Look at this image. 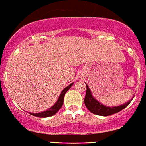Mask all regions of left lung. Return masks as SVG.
<instances>
[{
	"mask_svg": "<svg viewBox=\"0 0 146 146\" xmlns=\"http://www.w3.org/2000/svg\"><path fill=\"white\" fill-rule=\"evenodd\" d=\"M86 95H85V98H84V104H85V106H86L87 108L92 113L99 115V116L107 117V116H110V115L117 113L119 112V111H121L124 108H125L132 100H129V101L125 102L123 105H119V106H114V107L105 106V105L102 104L100 102H99L97 100H96L94 97V96L92 95L91 90L89 88L88 85L86 84Z\"/></svg>",
	"mask_w": 146,
	"mask_h": 146,
	"instance_id": "1",
	"label": "left lung"
}]
</instances>
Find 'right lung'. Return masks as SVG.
<instances>
[{"label":"right lung","instance_id":"right-lung-1","mask_svg":"<svg viewBox=\"0 0 146 146\" xmlns=\"http://www.w3.org/2000/svg\"><path fill=\"white\" fill-rule=\"evenodd\" d=\"M73 84V82L71 83L70 84H69L68 86L66 87L62 91V93L60 94L59 96H58V99L57 100L56 103L52 105V107H50V108H48L46 111H43V112L40 113H29V114L33 115V116H35V117H40V118H46V117H50L51 116H53L58 112L60 110V108H62V106L63 105L64 102V95H65L66 92L69 90L70 88L72 87V85Z\"/></svg>","mask_w":146,"mask_h":146}]
</instances>
